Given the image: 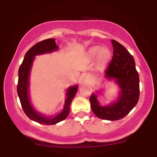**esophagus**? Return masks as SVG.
Segmentation results:
<instances>
[{
	"label": "esophagus",
	"mask_w": 157,
	"mask_h": 157,
	"mask_svg": "<svg viewBox=\"0 0 157 157\" xmlns=\"http://www.w3.org/2000/svg\"><path fill=\"white\" fill-rule=\"evenodd\" d=\"M85 79H86V80L89 81L90 80H91V75H86V76H85Z\"/></svg>",
	"instance_id": "obj_1"
}]
</instances>
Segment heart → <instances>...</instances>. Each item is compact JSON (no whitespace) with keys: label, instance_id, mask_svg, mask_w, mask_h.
<instances>
[{"label":"heart","instance_id":"heart-1","mask_svg":"<svg viewBox=\"0 0 157 157\" xmlns=\"http://www.w3.org/2000/svg\"><path fill=\"white\" fill-rule=\"evenodd\" d=\"M100 53V57L102 59H108L110 57L111 55V52L108 48H102L101 50V48L100 46H96V47H94L91 48L89 51V55L92 57L97 56V55Z\"/></svg>","mask_w":157,"mask_h":157}]
</instances>
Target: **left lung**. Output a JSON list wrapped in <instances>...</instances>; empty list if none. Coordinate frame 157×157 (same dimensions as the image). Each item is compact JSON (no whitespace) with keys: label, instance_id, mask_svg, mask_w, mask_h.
I'll return each mask as SVG.
<instances>
[{"label":"left lung","instance_id":"8db88e82","mask_svg":"<svg viewBox=\"0 0 157 157\" xmlns=\"http://www.w3.org/2000/svg\"><path fill=\"white\" fill-rule=\"evenodd\" d=\"M113 57L106 68L105 77L114 80L121 89L117 101L102 106L92 94L90 102L92 111L97 117L106 120H118L125 117L136 105L140 97V77L133 56L117 41L112 40Z\"/></svg>","mask_w":157,"mask_h":157}]
</instances>
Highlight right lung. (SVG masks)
I'll return each mask as SVG.
<instances>
[{
	"label": "right lung",
	"instance_id": "obj_1",
	"mask_svg": "<svg viewBox=\"0 0 157 157\" xmlns=\"http://www.w3.org/2000/svg\"><path fill=\"white\" fill-rule=\"evenodd\" d=\"M57 49L58 46L56 45L55 39L54 38L46 39L37 43L26 52L18 71L17 91L23 111L30 120L44 125H55L67 117L70 112V105L72 102L73 98L76 95L78 88L77 86H73L68 88L66 91V99L63 109L58 114L46 117L39 113L32 107L29 96V86L30 71L35 57L36 55L51 53L54 51H57Z\"/></svg>",
	"mask_w": 157,
	"mask_h": 157
}]
</instances>
